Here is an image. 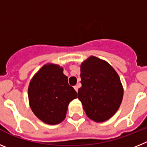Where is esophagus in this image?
Listing matches in <instances>:
<instances>
[{
    "mask_svg": "<svg viewBox=\"0 0 147 147\" xmlns=\"http://www.w3.org/2000/svg\"><path fill=\"white\" fill-rule=\"evenodd\" d=\"M74 89H75V90H76V92L78 91V89H79V85H75L74 87Z\"/></svg>",
    "mask_w": 147,
    "mask_h": 147,
    "instance_id": "34e87169",
    "label": "esophagus"
}]
</instances>
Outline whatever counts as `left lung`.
Listing matches in <instances>:
<instances>
[{
	"mask_svg": "<svg viewBox=\"0 0 147 147\" xmlns=\"http://www.w3.org/2000/svg\"><path fill=\"white\" fill-rule=\"evenodd\" d=\"M82 87L78 98L90 119L103 122L111 118L120 107L123 88L120 78L107 62L90 57L81 65Z\"/></svg>",
	"mask_w": 147,
	"mask_h": 147,
	"instance_id": "obj_1",
	"label": "left lung"
}]
</instances>
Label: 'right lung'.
Segmentation results:
<instances>
[{
  "label": "right lung",
  "instance_id": "1",
  "mask_svg": "<svg viewBox=\"0 0 147 147\" xmlns=\"http://www.w3.org/2000/svg\"><path fill=\"white\" fill-rule=\"evenodd\" d=\"M28 96L35 115L46 124H57L65 119L67 106L77 98V93L67 82L63 68L50 64L44 65L32 78Z\"/></svg>",
  "mask_w": 147,
  "mask_h": 147
}]
</instances>
